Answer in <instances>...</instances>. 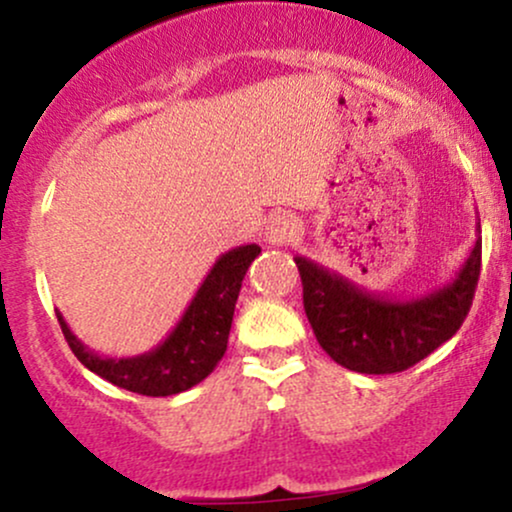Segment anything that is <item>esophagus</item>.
Returning a JSON list of instances; mask_svg holds the SVG:
<instances>
[{
  "mask_svg": "<svg viewBox=\"0 0 512 512\" xmlns=\"http://www.w3.org/2000/svg\"><path fill=\"white\" fill-rule=\"evenodd\" d=\"M296 236H298V221L293 214H276L267 221V226H264V240H267L269 245H276V248L293 243V238Z\"/></svg>",
  "mask_w": 512,
  "mask_h": 512,
  "instance_id": "esophagus-1",
  "label": "esophagus"
}]
</instances>
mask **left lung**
I'll return each instance as SVG.
<instances>
[{"instance_id": "1", "label": "left lung", "mask_w": 512, "mask_h": 512, "mask_svg": "<svg viewBox=\"0 0 512 512\" xmlns=\"http://www.w3.org/2000/svg\"><path fill=\"white\" fill-rule=\"evenodd\" d=\"M317 342L339 366L366 375L402 373L462 327L481 269V228L450 284L416 298L370 293L308 257H293Z\"/></svg>"}]
</instances>
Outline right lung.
Instances as JSON below:
<instances>
[{
	"instance_id": "right-lung-1",
	"label": "right lung",
	"mask_w": 512,
	"mask_h": 512,
	"mask_svg": "<svg viewBox=\"0 0 512 512\" xmlns=\"http://www.w3.org/2000/svg\"><path fill=\"white\" fill-rule=\"evenodd\" d=\"M260 252V245L255 243L223 252L209 269L207 279L202 281L173 332L146 354L129 358L98 356L76 339L57 310L64 339L91 373L101 375L103 380L122 390L146 397H168L190 390L202 383L226 354L240 286L252 260Z\"/></svg>"
}]
</instances>
